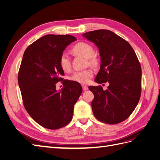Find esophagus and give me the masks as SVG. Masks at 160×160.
Returning <instances> with one entry per match:
<instances>
[{"instance_id":"obj_1","label":"esophagus","mask_w":160,"mask_h":160,"mask_svg":"<svg viewBox=\"0 0 160 160\" xmlns=\"http://www.w3.org/2000/svg\"><path fill=\"white\" fill-rule=\"evenodd\" d=\"M82 88H83V91H86V90L88 89V85H82Z\"/></svg>"}]
</instances>
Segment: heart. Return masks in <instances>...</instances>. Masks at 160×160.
<instances>
[{
  "instance_id": "obj_1",
  "label": "heart",
  "mask_w": 160,
  "mask_h": 160,
  "mask_svg": "<svg viewBox=\"0 0 160 160\" xmlns=\"http://www.w3.org/2000/svg\"><path fill=\"white\" fill-rule=\"evenodd\" d=\"M71 52L75 55H79L88 59V63L91 65H96L98 60L94 56L95 50L93 47L85 42H79L71 47ZM59 66L65 72H69L71 69V64L69 57L66 53H62L59 58ZM94 71L92 69H86L76 71L71 77V79L77 83L85 84L89 82L93 77Z\"/></svg>"
}]
</instances>
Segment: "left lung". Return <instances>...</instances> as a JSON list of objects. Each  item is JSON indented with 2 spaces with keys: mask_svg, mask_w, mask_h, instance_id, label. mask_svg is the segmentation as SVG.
<instances>
[{
  "mask_svg": "<svg viewBox=\"0 0 160 160\" xmlns=\"http://www.w3.org/2000/svg\"><path fill=\"white\" fill-rule=\"evenodd\" d=\"M83 36L99 48L101 63L95 81L109 84L105 91L100 85L89 87L94 95L91 107L95 117L108 124L122 122L132 113L141 96L138 57L128 41L111 31H89Z\"/></svg>",
  "mask_w": 160,
  "mask_h": 160,
  "instance_id": "obj_1",
  "label": "left lung"
}]
</instances>
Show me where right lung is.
Returning a JSON list of instances; mask_svg holds the SVG:
<instances>
[{
  "label": "right lung",
  "mask_w": 160,
  "mask_h": 160,
  "mask_svg": "<svg viewBox=\"0 0 160 160\" xmlns=\"http://www.w3.org/2000/svg\"><path fill=\"white\" fill-rule=\"evenodd\" d=\"M76 40L69 35H47L24 52L18 74L24 107L43 128L57 129L69 123L82 93L79 83L61 77L64 72L59 64L67 46ZM59 81L64 88L57 92L55 84Z\"/></svg>",
  "instance_id": "1"
}]
</instances>
